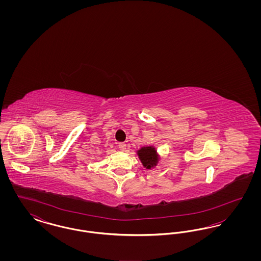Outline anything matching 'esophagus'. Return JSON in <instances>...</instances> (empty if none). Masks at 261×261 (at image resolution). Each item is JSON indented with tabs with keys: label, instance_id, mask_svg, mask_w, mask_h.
<instances>
[{
	"label": "esophagus",
	"instance_id": "1",
	"mask_svg": "<svg viewBox=\"0 0 261 261\" xmlns=\"http://www.w3.org/2000/svg\"><path fill=\"white\" fill-rule=\"evenodd\" d=\"M118 149L123 151L126 149V144L125 143H118Z\"/></svg>",
	"mask_w": 261,
	"mask_h": 261
}]
</instances>
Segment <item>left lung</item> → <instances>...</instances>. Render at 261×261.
<instances>
[{"label":"left lung","mask_w":261,"mask_h":261,"mask_svg":"<svg viewBox=\"0 0 261 261\" xmlns=\"http://www.w3.org/2000/svg\"><path fill=\"white\" fill-rule=\"evenodd\" d=\"M138 155L143 163V165L148 169H150L151 167L155 166V164L158 163L159 159L156 155V151L152 147H144V148L139 149Z\"/></svg>","instance_id":"8db88e82"}]
</instances>
